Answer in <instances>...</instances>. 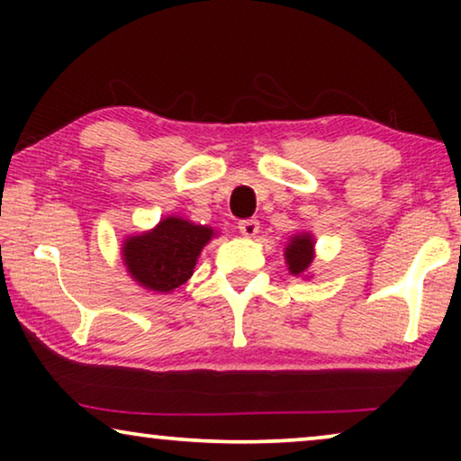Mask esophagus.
<instances>
[{"instance_id":"obj_1","label":"esophagus","mask_w":461,"mask_h":461,"mask_svg":"<svg viewBox=\"0 0 461 461\" xmlns=\"http://www.w3.org/2000/svg\"><path fill=\"white\" fill-rule=\"evenodd\" d=\"M239 230H241L243 237H254L258 230H260V222L254 218H248V220H241L239 222Z\"/></svg>"}]
</instances>
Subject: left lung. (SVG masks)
Masks as SVG:
<instances>
[{
  "label": "left lung",
  "instance_id": "1",
  "mask_svg": "<svg viewBox=\"0 0 461 461\" xmlns=\"http://www.w3.org/2000/svg\"><path fill=\"white\" fill-rule=\"evenodd\" d=\"M285 258L289 264V273L302 275L306 273V268L312 262V237L311 235H298L292 239V243L287 245Z\"/></svg>",
  "mask_w": 461,
  "mask_h": 461
}]
</instances>
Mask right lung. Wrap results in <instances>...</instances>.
Returning a JSON list of instances; mask_svg holds the SVG:
<instances>
[{
    "label": "right lung",
    "mask_w": 461,
    "mask_h": 461,
    "mask_svg": "<svg viewBox=\"0 0 461 461\" xmlns=\"http://www.w3.org/2000/svg\"><path fill=\"white\" fill-rule=\"evenodd\" d=\"M212 235L213 230L207 226L166 218L155 230L125 241L123 262L140 285L153 292H172L193 275L197 256Z\"/></svg>",
    "instance_id": "1"
}]
</instances>
